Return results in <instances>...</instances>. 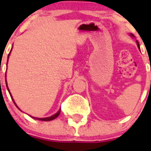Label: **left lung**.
<instances>
[{"mask_svg":"<svg viewBox=\"0 0 151 151\" xmlns=\"http://www.w3.org/2000/svg\"><path fill=\"white\" fill-rule=\"evenodd\" d=\"M130 36H131V37H134V35L132 34H130ZM136 43H137V45H138V47H139V42L137 41H136Z\"/></svg>","mask_w":151,"mask_h":151,"instance_id":"1","label":"left lung"}]
</instances>
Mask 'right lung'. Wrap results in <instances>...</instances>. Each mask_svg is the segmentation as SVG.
<instances>
[{"mask_svg": "<svg viewBox=\"0 0 151 151\" xmlns=\"http://www.w3.org/2000/svg\"><path fill=\"white\" fill-rule=\"evenodd\" d=\"M11 50H12V49H11ZM9 55H10V53L8 54V56H9ZM6 86H7V88H8V92H9V89H8V85H7V81H6ZM9 94H10L11 97H12V101H13V103H14V104H15V105L16 106H17V108H19V107H18V106L16 105V103H15V101H14V99H13V98H12V95H11L10 92H9ZM19 110H20L19 108ZM59 114H60V110H59V111H58V112H57L56 114H55L54 115H52V116H51V117H43V118H39V117H33V118H34V119L39 120V121H45V122H48V121H52V120H54L55 118H56V117H58V116H59Z\"/></svg>", "mask_w": 151, "mask_h": 151, "instance_id": "add662e5", "label": "right lung"}]
</instances>
